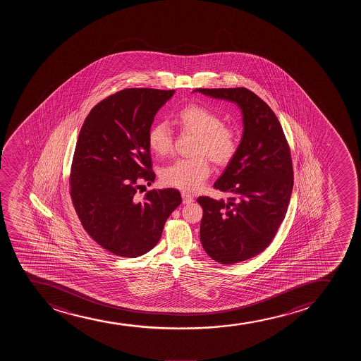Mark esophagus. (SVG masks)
Wrapping results in <instances>:
<instances>
[{"mask_svg": "<svg viewBox=\"0 0 361 361\" xmlns=\"http://www.w3.org/2000/svg\"><path fill=\"white\" fill-rule=\"evenodd\" d=\"M182 199L184 204H189V203L194 202V197L189 195L188 192H182Z\"/></svg>", "mask_w": 361, "mask_h": 361, "instance_id": "34e87169", "label": "esophagus"}]
</instances>
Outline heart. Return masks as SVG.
I'll return each mask as SVG.
<instances>
[{
  "label": "heart",
  "mask_w": 361,
  "mask_h": 361,
  "mask_svg": "<svg viewBox=\"0 0 361 361\" xmlns=\"http://www.w3.org/2000/svg\"><path fill=\"white\" fill-rule=\"evenodd\" d=\"M176 124L183 131L195 135L197 140L194 154L199 157L180 159L166 166L161 172L162 182L180 190H199L211 174V165L205 157L207 156L216 165H228L238 149V136L233 130L224 126L223 119L216 113L197 104L182 108L176 116ZM148 145L159 157L170 153L172 133L165 123L150 128Z\"/></svg>",
  "instance_id": "obj_1"
}]
</instances>
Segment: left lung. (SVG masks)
Listing matches in <instances>:
<instances>
[{
  "mask_svg": "<svg viewBox=\"0 0 361 361\" xmlns=\"http://www.w3.org/2000/svg\"><path fill=\"white\" fill-rule=\"evenodd\" d=\"M212 99L236 104L243 133L235 158L214 183L228 201L201 196L200 240L223 265L245 262L269 247L289 206L294 173L290 149L274 111L245 87L196 89Z\"/></svg>",
  "mask_w": 361,
  "mask_h": 361,
  "instance_id": "8db88e82",
  "label": "left lung"
}]
</instances>
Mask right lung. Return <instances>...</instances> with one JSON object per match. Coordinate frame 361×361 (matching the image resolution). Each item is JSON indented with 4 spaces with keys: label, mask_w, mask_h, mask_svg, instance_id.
Wrapping results in <instances>:
<instances>
[{
    "label": "right lung",
    "mask_w": 361,
    "mask_h": 361,
    "mask_svg": "<svg viewBox=\"0 0 361 361\" xmlns=\"http://www.w3.org/2000/svg\"><path fill=\"white\" fill-rule=\"evenodd\" d=\"M174 90L124 89L92 108L84 121L71 167V197L89 236L108 252L141 257L161 237L182 202L176 189L136 196L154 182L148 131Z\"/></svg>",
    "instance_id": "right-lung-1"
}]
</instances>
